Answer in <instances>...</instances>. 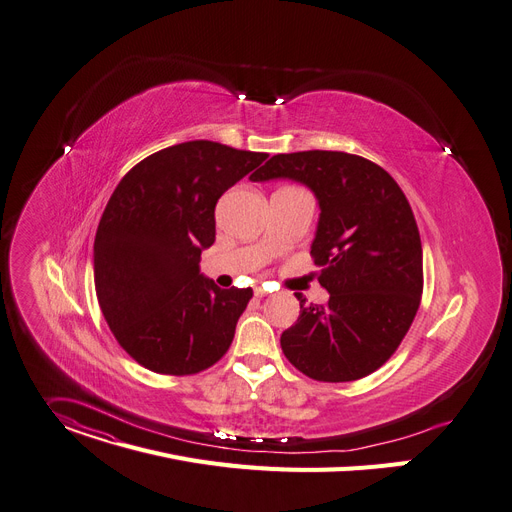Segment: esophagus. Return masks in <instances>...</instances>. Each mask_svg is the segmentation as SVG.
<instances>
[{
    "label": "esophagus",
    "mask_w": 512,
    "mask_h": 512,
    "mask_svg": "<svg viewBox=\"0 0 512 512\" xmlns=\"http://www.w3.org/2000/svg\"><path fill=\"white\" fill-rule=\"evenodd\" d=\"M255 296H257V298H265V296H267V290L261 288V286H257V288H255Z\"/></svg>",
    "instance_id": "obj_1"
}]
</instances>
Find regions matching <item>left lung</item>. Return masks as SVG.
I'll list each match as a JSON object with an SVG mask.
<instances>
[{
	"label": "left lung",
	"mask_w": 512,
	"mask_h": 512,
	"mask_svg": "<svg viewBox=\"0 0 512 512\" xmlns=\"http://www.w3.org/2000/svg\"><path fill=\"white\" fill-rule=\"evenodd\" d=\"M306 183L320 204L312 243L329 304H306L282 333L288 361L316 382H353L380 369L400 347L421 306L423 245L394 177L343 151L273 155L253 181Z\"/></svg>",
	"instance_id": "left-lung-1"
}]
</instances>
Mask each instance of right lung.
Masks as SVG:
<instances>
[{
  "instance_id": "1",
  "label": "right lung",
  "mask_w": 512,
  "mask_h": 512,
  "mask_svg": "<svg viewBox=\"0 0 512 512\" xmlns=\"http://www.w3.org/2000/svg\"><path fill=\"white\" fill-rule=\"evenodd\" d=\"M269 155L212 141L161 149L116 185L98 224L94 280L120 347L163 376H194L228 351L253 290L200 275L218 198Z\"/></svg>"
}]
</instances>
